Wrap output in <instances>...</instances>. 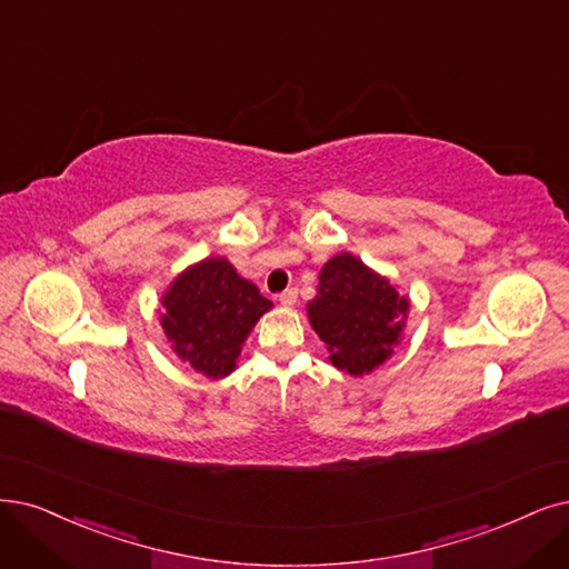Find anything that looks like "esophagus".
Instances as JSON below:
<instances>
[{
  "label": "esophagus",
  "instance_id": "obj_1",
  "mask_svg": "<svg viewBox=\"0 0 569 569\" xmlns=\"http://www.w3.org/2000/svg\"><path fill=\"white\" fill-rule=\"evenodd\" d=\"M298 302V290L296 288H288V290H283L281 296H279V305L281 307H292Z\"/></svg>",
  "mask_w": 569,
  "mask_h": 569
}]
</instances>
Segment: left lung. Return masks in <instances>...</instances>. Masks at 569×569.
<instances>
[{
  "label": "left lung",
  "mask_w": 569,
  "mask_h": 569,
  "mask_svg": "<svg viewBox=\"0 0 569 569\" xmlns=\"http://www.w3.org/2000/svg\"><path fill=\"white\" fill-rule=\"evenodd\" d=\"M410 298L351 252H338L319 271L307 319L326 342L328 361L353 377L389 361L403 340Z\"/></svg>",
  "instance_id": "left-lung-1"
}]
</instances>
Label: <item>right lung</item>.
<instances>
[{
    "instance_id": "right-lung-1",
    "label": "right lung",
    "mask_w": 569,
    "mask_h": 569,
    "mask_svg": "<svg viewBox=\"0 0 569 569\" xmlns=\"http://www.w3.org/2000/svg\"><path fill=\"white\" fill-rule=\"evenodd\" d=\"M271 300L227 258H203L182 269L161 296V328L178 359L208 380L237 368L250 330Z\"/></svg>"
}]
</instances>
